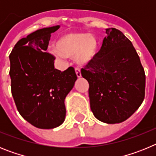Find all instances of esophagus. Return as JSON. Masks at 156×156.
<instances>
[{
	"instance_id": "1",
	"label": "esophagus",
	"mask_w": 156,
	"mask_h": 156,
	"mask_svg": "<svg viewBox=\"0 0 156 156\" xmlns=\"http://www.w3.org/2000/svg\"><path fill=\"white\" fill-rule=\"evenodd\" d=\"M75 72H76V76L78 78L81 77V72H80V69H78V68L75 69Z\"/></svg>"
}]
</instances>
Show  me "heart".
<instances>
[{"instance_id": "1", "label": "heart", "mask_w": 156, "mask_h": 156, "mask_svg": "<svg viewBox=\"0 0 156 156\" xmlns=\"http://www.w3.org/2000/svg\"><path fill=\"white\" fill-rule=\"evenodd\" d=\"M53 55L60 58H75L77 63L86 66L93 62L98 54V42L89 34H68L62 36L51 48Z\"/></svg>"}]
</instances>
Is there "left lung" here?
Segmentation results:
<instances>
[{
  "label": "left lung",
  "mask_w": 156,
  "mask_h": 156,
  "mask_svg": "<svg viewBox=\"0 0 156 156\" xmlns=\"http://www.w3.org/2000/svg\"><path fill=\"white\" fill-rule=\"evenodd\" d=\"M97 57L81 69L89 83L90 109L101 122L119 123L144 98L145 74L131 41L115 28L106 29Z\"/></svg>",
  "instance_id": "left-lung-1"
}]
</instances>
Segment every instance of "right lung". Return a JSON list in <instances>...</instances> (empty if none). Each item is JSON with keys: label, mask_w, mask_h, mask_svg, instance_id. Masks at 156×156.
Masks as SVG:
<instances>
[{"label": "right lung", "mask_w": 156, "mask_h": 156, "mask_svg": "<svg viewBox=\"0 0 156 156\" xmlns=\"http://www.w3.org/2000/svg\"><path fill=\"white\" fill-rule=\"evenodd\" d=\"M60 26L37 30L19 40L9 55L11 87L23 119L40 129H53L66 118L65 99L77 76L73 67L55 69V57L46 52L51 34Z\"/></svg>", "instance_id": "1"}]
</instances>
